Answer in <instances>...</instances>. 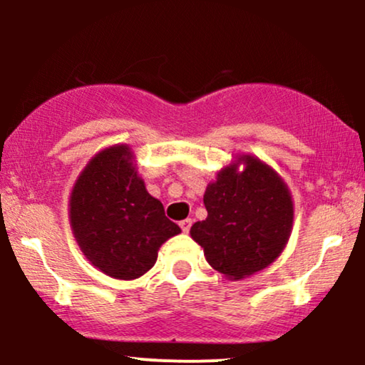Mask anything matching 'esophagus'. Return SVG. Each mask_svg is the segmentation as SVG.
<instances>
[{"label": "esophagus", "instance_id": "esophagus-1", "mask_svg": "<svg viewBox=\"0 0 365 365\" xmlns=\"http://www.w3.org/2000/svg\"><path fill=\"white\" fill-rule=\"evenodd\" d=\"M180 228H182L183 233L190 232V228H192V220H190V217H187V220L180 221Z\"/></svg>", "mask_w": 365, "mask_h": 365}]
</instances>
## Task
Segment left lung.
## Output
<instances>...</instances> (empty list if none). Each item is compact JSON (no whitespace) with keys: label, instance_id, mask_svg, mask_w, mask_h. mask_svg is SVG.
Listing matches in <instances>:
<instances>
[{"label":"left lung","instance_id":"8db88e82","mask_svg":"<svg viewBox=\"0 0 365 365\" xmlns=\"http://www.w3.org/2000/svg\"><path fill=\"white\" fill-rule=\"evenodd\" d=\"M204 206L207 217L192 225L190 237L228 279L237 282L267 267L290 238V190L269 165L250 154L217 173L206 188Z\"/></svg>","mask_w":365,"mask_h":365}]
</instances>
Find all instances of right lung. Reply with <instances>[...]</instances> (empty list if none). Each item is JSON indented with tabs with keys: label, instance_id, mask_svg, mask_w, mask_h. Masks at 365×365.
Returning a JSON list of instances; mask_svg holds the SVG:
<instances>
[{
	"label": "right lung",
	"instance_id": "obj_1",
	"mask_svg": "<svg viewBox=\"0 0 365 365\" xmlns=\"http://www.w3.org/2000/svg\"><path fill=\"white\" fill-rule=\"evenodd\" d=\"M70 225L92 266L116 279H135L156 264L159 247L182 230L145 190L127 144L99 150L70 195Z\"/></svg>",
	"mask_w": 365,
	"mask_h": 365
}]
</instances>
